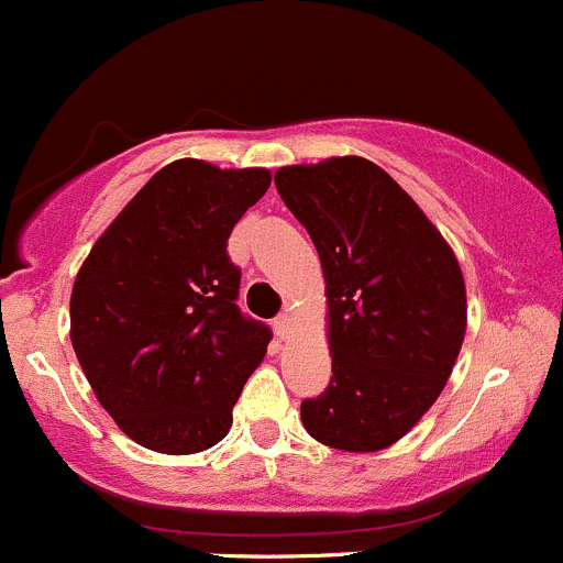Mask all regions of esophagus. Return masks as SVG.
Listing matches in <instances>:
<instances>
[{
  "instance_id": "34e87169",
  "label": "esophagus",
  "mask_w": 563,
  "mask_h": 563,
  "mask_svg": "<svg viewBox=\"0 0 563 563\" xmlns=\"http://www.w3.org/2000/svg\"><path fill=\"white\" fill-rule=\"evenodd\" d=\"M275 332L277 338H288V332H291V316L288 313H280L275 318Z\"/></svg>"
}]
</instances>
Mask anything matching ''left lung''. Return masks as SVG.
<instances>
[{
    "label": "left lung",
    "instance_id": "obj_1",
    "mask_svg": "<svg viewBox=\"0 0 563 563\" xmlns=\"http://www.w3.org/2000/svg\"><path fill=\"white\" fill-rule=\"evenodd\" d=\"M275 185L327 280L332 378L302 400L305 430L334 450H384L433 406L463 345L455 253L365 157L280 168Z\"/></svg>",
    "mask_w": 563,
    "mask_h": 563
}]
</instances>
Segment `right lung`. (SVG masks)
Segmentation results:
<instances>
[{
    "instance_id": "right-lung-1",
    "label": "right lung",
    "mask_w": 563,
    "mask_h": 563,
    "mask_svg": "<svg viewBox=\"0 0 563 563\" xmlns=\"http://www.w3.org/2000/svg\"><path fill=\"white\" fill-rule=\"evenodd\" d=\"M264 168H161L84 261L70 340L113 422L146 450L192 455L225 439L272 329L245 316L229 236L269 187Z\"/></svg>"
}]
</instances>
